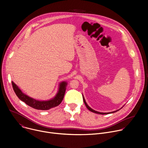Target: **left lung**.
Returning a JSON list of instances; mask_svg holds the SVG:
<instances>
[{"label":"left lung","instance_id":"1","mask_svg":"<svg viewBox=\"0 0 148 148\" xmlns=\"http://www.w3.org/2000/svg\"><path fill=\"white\" fill-rule=\"evenodd\" d=\"M82 97H83V101H84V103H85V106H86L87 109H88L89 110H90V112H93V113H97V114H110V113H115V112H117V111H119V110H116V111H114V112H110V113H101V112H97V111H95V110H94L92 109L90 107H89V106L86 104V102H85V99H84V96H82Z\"/></svg>","mask_w":148,"mask_h":148}]
</instances>
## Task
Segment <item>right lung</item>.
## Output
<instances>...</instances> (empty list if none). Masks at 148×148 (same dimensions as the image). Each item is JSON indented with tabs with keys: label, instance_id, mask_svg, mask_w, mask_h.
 I'll use <instances>...</instances> for the list:
<instances>
[{
	"label": "right lung",
	"instance_id": "right-lung-1",
	"mask_svg": "<svg viewBox=\"0 0 148 148\" xmlns=\"http://www.w3.org/2000/svg\"><path fill=\"white\" fill-rule=\"evenodd\" d=\"M12 84L14 92L21 101L25 102L27 105L34 109L42 110H49L52 108L59 106L64 98L66 92V86L67 85L66 82H62L60 84V88L58 93L53 99L47 101H39L35 100L32 99V98L29 97V96L24 94L13 81L12 82Z\"/></svg>",
	"mask_w": 148,
	"mask_h": 148
}]
</instances>
